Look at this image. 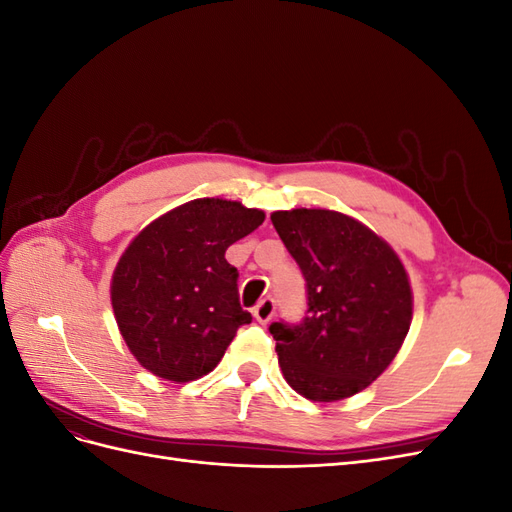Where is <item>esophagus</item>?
<instances>
[{
    "instance_id": "obj_1",
    "label": "esophagus",
    "mask_w": 512,
    "mask_h": 512,
    "mask_svg": "<svg viewBox=\"0 0 512 512\" xmlns=\"http://www.w3.org/2000/svg\"><path fill=\"white\" fill-rule=\"evenodd\" d=\"M273 314H275V301L271 297H265L254 307V318L260 324H267L273 318Z\"/></svg>"
}]
</instances>
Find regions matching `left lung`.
<instances>
[{
  "label": "left lung",
  "instance_id": "1",
  "mask_svg": "<svg viewBox=\"0 0 512 512\" xmlns=\"http://www.w3.org/2000/svg\"><path fill=\"white\" fill-rule=\"evenodd\" d=\"M307 290L301 322H271L286 382L312 401L359 393L391 365L412 322L408 273L389 243L344 213L275 211Z\"/></svg>",
  "mask_w": 512,
  "mask_h": 512
}]
</instances>
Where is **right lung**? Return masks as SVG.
<instances>
[{"label":"right lung","mask_w":512,"mask_h":512,"mask_svg":"<svg viewBox=\"0 0 512 512\" xmlns=\"http://www.w3.org/2000/svg\"><path fill=\"white\" fill-rule=\"evenodd\" d=\"M265 213L237 200L196 198L151 222L117 262L111 301L130 352L151 374L190 382L222 361L252 314L224 258Z\"/></svg>","instance_id":"right-lung-1"}]
</instances>
